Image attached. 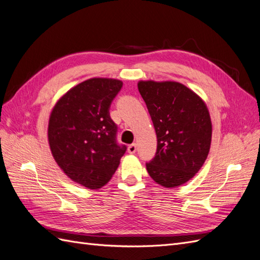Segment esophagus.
Here are the masks:
<instances>
[{"label":"esophagus","mask_w":260,"mask_h":260,"mask_svg":"<svg viewBox=\"0 0 260 260\" xmlns=\"http://www.w3.org/2000/svg\"><path fill=\"white\" fill-rule=\"evenodd\" d=\"M128 152L130 153V154H135L136 152H137V144H131V145H129V147H128Z\"/></svg>","instance_id":"obj_1"}]
</instances>
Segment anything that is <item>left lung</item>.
Listing matches in <instances>:
<instances>
[{"mask_svg":"<svg viewBox=\"0 0 260 260\" xmlns=\"http://www.w3.org/2000/svg\"><path fill=\"white\" fill-rule=\"evenodd\" d=\"M152 118L157 151L146 164L148 175L164 187L191 180L205 162L211 143L208 108L198 94L176 81H139Z\"/></svg>","mask_w":260,"mask_h":260,"instance_id":"8db88e82","label":"left lung"}]
</instances>
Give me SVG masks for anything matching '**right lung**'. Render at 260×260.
Returning a JSON list of instances; mask_svg holds the SVG:
<instances>
[{
    "mask_svg": "<svg viewBox=\"0 0 260 260\" xmlns=\"http://www.w3.org/2000/svg\"><path fill=\"white\" fill-rule=\"evenodd\" d=\"M121 86L112 78H91L67 91L51 112L48 139L54 159L86 188L104 186L127 149L117 143V124L109 116Z\"/></svg>",
    "mask_w": 260,
    "mask_h": 260,
    "instance_id": "add662e5",
    "label": "right lung"
}]
</instances>
